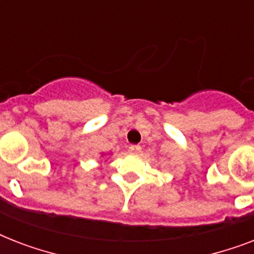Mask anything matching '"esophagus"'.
<instances>
[{
    "label": "esophagus",
    "mask_w": 254,
    "mask_h": 254,
    "mask_svg": "<svg viewBox=\"0 0 254 254\" xmlns=\"http://www.w3.org/2000/svg\"><path fill=\"white\" fill-rule=\"evenodd\" d=\"M127 150L130 151V153H139L141 151V146H138V145H130Z\"/></svg>",
    "instance_id": "1"
}]
</instances>
